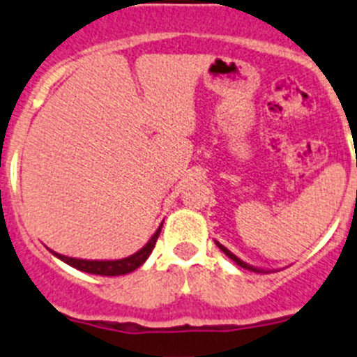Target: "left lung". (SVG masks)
Segmentation results:
<instances>
[{
    "label": "left lung",
    "mask_w": 357,
    "mask_h": 357,
    "mask_svg": "<svg viewBox=\"0 0 357 357\" xmlns=\"http://www.w3.org/2000/svg\"><path fill=\"white\" fill-rule=\"evenodd\" d=\"M216 245H218V248H220V249H221V251H223V252H225V255H227V256H228V258H230V259H234V261H235V263H237V265L244 266V268H248V271H252V272H259V271H258V268H252V266H249V265H248V263L241 261V259H238V258H237V256H235V255H234V252H230V251H228V249H227V248H225V245H221V244H220V242H216Z\"/></svg>",
    "instance_id": "obj_1"
}]
</instances>
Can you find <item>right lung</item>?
<instances>
[{
	"label": "right lung",
	"mask_w": 357,
	"mask_h": 357,
	"mask_svg": "<svg viewBox=\"0 0 357 357\" xmlns=\"http://www.w3.org/2000/svg\"><path fill=\"white\" fill-rule=\"evenodd\" d=\"M162 227L155 231L153 237L148 241V244L144 245L143 249L136 252V255L129 256V258H123V259H115V261H98V259H76V258H68V256H62L54 252L57 258H61L62 261H66L68 265L75 266L78 271L82 272H89V274H96V275H123V274H129V272L136 271L137 266L143 265L144 261L148 259V256L151 255L155 248V242H157L158 235H160Z\"/></svg>",
	"instance_id": "add662e5"
}]
</instances>
